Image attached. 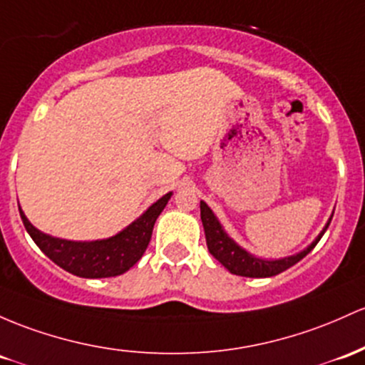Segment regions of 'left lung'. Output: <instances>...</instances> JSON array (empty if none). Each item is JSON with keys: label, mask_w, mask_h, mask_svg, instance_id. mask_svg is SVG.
I'll return each instance as SVG.
<instances>
[{"label": "left lung", "mask_w": 365, "mask_h": 365, "mask_svg": "<svg viewBox=\"0 0 365 365\" xmlns=\"http://www.w3.org/2000/svg\"><path fill=\"white\" fill-rule=\"evenodd\" d=\"M332 218V215H331ZM326 223V227L322 228V232L315 237V241L310 246L305 247L299 253L284 256L279 259H265L258 258V256L251 255L250 251H246L244 247L239 246L230 235L227 234L225 228L222 227L220 220L216 218L210 206L206 202L201 201V220L204 227V234H206V244L210 253L227 268L230 274L241 275V277H253V279H263V277H274V275L280 274V272L287 270L289 267L296 265L299 259H303L315 247V244L320 241V237L324 235V232L327 230L331 223Z\"/></svg>", "instance_id": "obj_1"}]
</instances>
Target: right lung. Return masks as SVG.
Instances as JSON below:
<instances>
[{
  "label": "right lung",
  "instance_id": "obj_1",
  "mask_svg": "<svg viewBox=\"0 0 365 365\" xmlns=\"http://www.w3.org/2000/svg\"><path fill=\"white\" fill-rule=\"evenodd\" d=\"M171 195L173 192L164 194L121 232L112 237L97 239V241H69V239L53 237L36 228L24 215L20 206L19 211L24 227L29 232L36 246L51 262L78 277L103 279L124 274L142 258L150 242L155 220L166 207Z\"/></svg>",
  "mask_w": 365,
  "mask_h": 365
}]
</instances>
